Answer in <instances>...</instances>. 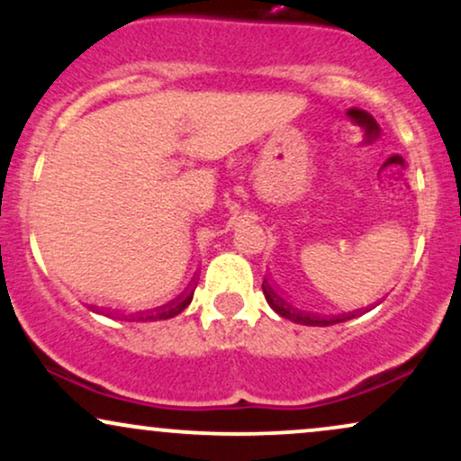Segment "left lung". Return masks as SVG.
<instances>
[{
	"label": "left lung",
	"instance_id": "left-lung-1",
	"mask_svg": "<svg viewBox=\"0 0 461 461\" xmlns=\"http://www.w3.org/2000/svg\"><path fill=\"white\" fill-rule=\"evenodd\" d=\"M262 290H264V297H267V303L271 305V308L277 312L279 316H284V319L293 321V322H299V325H312V327H327V325H336V322H342V321H348L353 319L356 314H338V316H325V314H319V312H310V310H303L299 308V305H294L293 301H288L285 297L275 290V285H271L268 279H264L262 284Z\"/></svg>",
	"mask_w": 461,
	"mask_h": 461
}]
</instances>
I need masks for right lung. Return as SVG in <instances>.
Masks as SVG:
<instances>
[{
  "mask_svg": "<svg viewBox=\"0 0 461 461\" xmlns=\"http://www.w3.org/2000/svg\"><path fill=\"white\" fill-rule=\"evenodd\" d=\"M190 301H193V290L186 294H179L173 301H168V303L164 305H158V308H153L149 312H142L139 314V321H167V319H173V316H177L179 312H184L190 305Z\"/></svg>",
  "mask_w": 461,
  "mask_h": 461,
  "instance_id": "add662e5",
  "label": "right lung"
}]
</instances>
